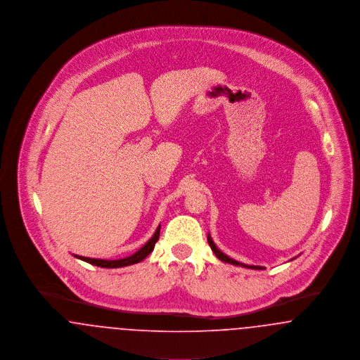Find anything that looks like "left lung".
Segmentation results:
<instances>
[{"label":"left lung","mask_w":360,"mask_h":360,"mask_svg":"<svg viewBox=\"0 0 360 360\" xmlns=\"http://www.w3.org/2000/svg\"><path fill=\"white\" fill-rule=\"evenodd\" d=\"M207 243H209V245H210V248H212V251L216 254V257H219L221 262H225V263H229V264H235V266H243V267H247V269H254V270H263V267H260V266H247V264H243V263H239V262H236V260H233V259H231L229 257H226L225 254H223L217 247H216V244L213 243V240L212 238L207 235Z\"/></svg>","instance_id":"1"}]
</instances>
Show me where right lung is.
Listing matches in <instances>:
<instances>
[{"instance_id": "add662e5", "label": "right lung", "mask_w": 360, "mask_h": 360, "mask_svg": "<svg viewBox=\"0 0 360 360\" xmlns=\"http://www.w3.org/2000/svg\"><path fill=\"white\" fill-rule=\"evenodd\" d=\"M159 232H160V226L156 228L154 236L148 240L137 252H135L131 257H124V259H119V260H103V259H93V257H78V255H74V257H78L81 260H85V262L90 263V264L103 267V269H117V267H124V266H131V264H135V263L141 262L144 257H148L153 252L155 243L159 239Z\"/></svg>"}]
</instances>
